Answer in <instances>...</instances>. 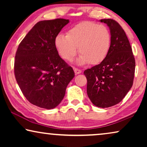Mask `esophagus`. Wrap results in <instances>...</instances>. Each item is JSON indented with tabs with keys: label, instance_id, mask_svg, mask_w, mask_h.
Masks as SVG:
<instances>
[{
	"label": "esophagus",
	"instance_id": "esophagus-1",
	"mask_svg": "<svg viewBox=\"0 0 147 147\" xmlns=\"http://www.w3.org/2000/svg\"><path fill=\"white\" fill-rule=\"evenodd\" d=\"M74 72H75L76 74H80L82 73V70L81 69H78V68H76V67H74Z\"/></svg>",
	"mask_w": 147,
	"mask_h": 147
}]
</instances>
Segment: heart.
<instances>
[{"instance_id": "1", "label": "heart", "mask_w": 147, "mask_h": 147, "mask_svg": "<svg viewBox=\"0 0 147 147\" xmlns=\"http://www.w3.org/2000/svg\"><path fill=\"white\" fill-rule=\"evenodd\" d=\"M112 43L110 30L106 26L91 21L77 24L67 32L55 37V46L62 59L67 61L74 59L78 50L80 55L78 63L82 65L101 63L107 57Z\"/></svg>"}]
</instances>
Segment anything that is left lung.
<instances>
[{
    "label": "left lung",
    "mask_w": 147,
    "mask_h": 147,
    "mask_svg": "<svg viewBox=\"0 0 147 147\" xmlns=\"http://www.w3.org/2000/svg\"><path fill=\"white\" fill-rule=\"evenodd\" d=\"M109 27L112 43L103 61L84 74L87 78V94L96 106L108 108L121 102L133 84L135 59L125 32L112 19H101Z\"/></svg>",
    "instance_id": "1"
}]
</instances>
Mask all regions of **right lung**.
Listing matches in <instances>:
<instances>
[{"label": "right lung", "instance_id": "right-lung-1", "mask_svg": "<svg viewBox=\"0 0 147 147\" xmlns=\"http://www.w3.org/2000/svg\"><path fill=\"white\" fill-rule=\"evenodd\" d=\"M69 20L55 19L36 23L17 48L14 64L16 80L30 103L52 109L59 105L75 76L62 59L55 39Z\"/></svg>", "mask_w": 147, "mask_h": 147}]
</instances>
